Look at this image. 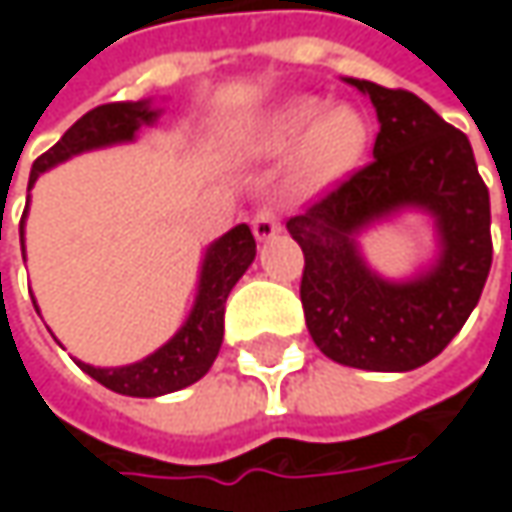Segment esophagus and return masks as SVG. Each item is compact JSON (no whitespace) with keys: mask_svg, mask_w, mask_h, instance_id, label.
Instances as JSON below:
<instances>
[{"mask_svg":"<svg viewBox=\"0 0 512 512\" xmlns=\"http://www.w3.org/2000/svg\"><path fill=\"white\" fill-rule=\"evenodd\" d=\"M253 233H256V239H270L279 233V216L273 207L262 205L253 213Z\"/></svg>","mask_w":512,"mask_h":512,"instance_id":"34e87169","label":"esophagus"}]
</instances>
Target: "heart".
<instances>
[{"label":"heart","instance_id":"1","mask_svg":"<svg viewBox=\"0 0 512 512\" xmlns=\"http://www.w3.org/2000/svg\"><path fill=\"white\" fill-rule=\"evenodd\" d=\"M307 130L302 170L310 179H327L344 170L362 150L364 125L350 108H327L313 99L302 96L287 102L276 113L273 133L279 142H293Z\"/></svg>","mask_w":512,"mask_h":512}]
</instances>
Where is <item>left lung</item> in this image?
<instances>
[{
	"mask_svg": "<svg viewBox=\"0 0 512 512\" xmlns=\"http://www.w3.org/2000/svg\"><path fill=\"white\" fill-rule=\"evenodd\" d=\"M370 96L373 159L287 219L305 253L302 307L316 347L333 362L402 373L436 359L479 305L493 265L490 193L462 130L416 93L347 79ZM404 204L440 219L445 253L427 277L390 286L358 259L352 236Z\"/></svg>",
	"mask_w": 512,
	"mask_h": 512,
	"instance_id": "8db88e82",
	"label": "left lung"
}]
</instances>
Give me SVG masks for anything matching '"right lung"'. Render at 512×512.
Wrapping results in <instances>:
<instances>
[{"mask_svg":"<svg viewBox=\"0 0 512 512\" xmlns=\"http://www.w3.org/2000/svg\"><path fill=\"white\" fill-rule=\"evenodd\" d=\"M150 119H153V110L139 105V102L136 105L116 102V105L93 108L76 125H70L65 136L53 148L45 150L33 162L28 187L36 182V176L42 170L53 168L56 162H65L73 153L113 145V142H128V139H133L139 122H150ZM253 256H256V239H253L250 227H233L230 233H225L207 250L196 307H193L187 325L165 347H159L153 356L128 364V367H108L105 370V367H90L85 362L76 364L88 373L90 379L105 384L113 393L139 396V399L165 396V393L199 382L210 370V364L219 356V347H222L227 293L242 279V273L250 267Z\"/></svg>","mask_w":512,"mask_h":512,"instance_id":"1","label":"right lung"}]
</instances>
